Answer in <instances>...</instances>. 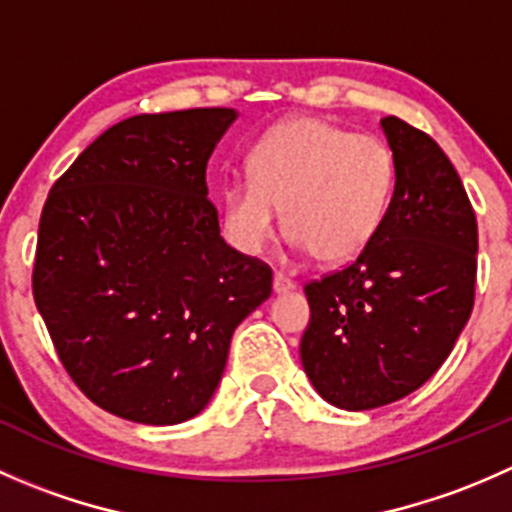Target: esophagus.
<instances>
[{
    "instance_id": "1",
    "label": "esophagus",
    "mask_w": 512,
    "mask_h": 512,
    "mask_svg": "<svg viewBox=\"0 0 512 512\" xmlns=\"http://www.w3.org/2000/svg\"><path fill=\"white\" fill-rule=\"evenodd\" d=\"M272 287H275V292H289V289H294V280H289L285 272H275V277H272Z\"/></svg>"
}]
</instances>
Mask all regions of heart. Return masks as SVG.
<instances>
[{
  "label": "heart",
  "mask_w": 512,
  "mask_h": 512,
  "mask_svg": "<svg viewBox=\"0 0 512 512\" xmlns=\"http://www.w3.org/2000/svg\"><path fill=\"white\" fill-rule=\"evenodd\" d=\"M396 160L376 136L317 118L272 128L250 156V180L223 195L225 225L245 250H260L282 210L292 240L322 265L354 260L369 247L389 210Z\"/></svg>",
  "instance_id": "1"
}]
</instances>
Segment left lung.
<instances>
[{
	"mask_svg": "<svg viewBox=\"0 0 512 512\" xmlns=\"http://www.w3.org/2000/svg\"><path fill=\"white\" fill-rule=\"evenodd\" d=\"M396 185L354 262L304 285L299 356L329 404L369 411L404 399L446 361L476 302L478 223L456 168L428 133L381 118Z\"/></svg>",
	"mask_w": 512,
	"mask_h": 512,
	"instance_id": "obj_1",
	"label": "left lung"
}]
</instances>
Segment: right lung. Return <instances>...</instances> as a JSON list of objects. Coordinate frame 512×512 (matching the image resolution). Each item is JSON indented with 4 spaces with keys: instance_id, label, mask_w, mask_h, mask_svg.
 <instances>
[{
    "instance_id": "right-lung-1",
    "label": "right lung",
    "mask_w": 512,
    "mask_h": 512,
    "mask_svg": "<svg viewBox=\"0 0 512 512\" xmlns=\"http://www.w3.org/2000/svg\"><path fill=\"white\" fill-rule=\"evenodd\" d=\"M232 108L116 123L51 185L32 292L66 374L103 411L170 426L205 409L272 270L220 237L205 170Z\"/></svg>"
}]
</instances>
